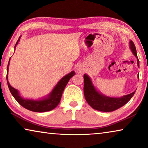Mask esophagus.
<instances>
[{"label":"esophagus","mask_w":148,"mask_h":148,"mask_svg":"<svg viewBox=\"0 0 148 148\" xmlns=\"http://www.w3.org/2000/svg\"><path fill=\"white\" fill-rule=\"evenodd\" d=\"M77 70H78V72L79 73H83L84 72V70L82 68H81V67H79L78 69H77Z\"/></svg>","instance_id":"obj_1"}]
</instances>
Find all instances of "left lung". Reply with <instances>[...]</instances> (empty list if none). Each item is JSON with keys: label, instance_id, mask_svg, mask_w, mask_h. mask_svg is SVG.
Here are the masks:
<instances>
[{"label": "left lung", "instance_id": "obj_1", "mask_svg": "<svg viewBox=\"0 0 148 148\" xmlns=\"http://www.w3.org/2000/svg\"><path fill=\"white\" fill-rule=\"evenodd\" d=\"M130 48L134 55L137 58L136 48L133 42L130 41ZM137 64L139 67V61L137 58ZM84 79V96L89 105L95 110L102 112H112L116 110L127 104L134 95L135 92L121 98H110L100 94L93 86L90 77L85 74Z\"/></svg>", "mask_w": 148, "mask_h": 148}]
</instances>
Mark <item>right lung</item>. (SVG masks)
<instances>
[{
	"instance_id": "right-lung-1",
	"label": "right lung",
	"mask_w": 148,
	"mask_h": 148,
	"mask_svg": "<svg viewBox=\"0 0 148 148\" xmlns=\"http://www.w3.org/2000/svg\"><path fill=\"white\" fill-rule=\"evenodd\" d=\"M19 41V40H17V43L15 44V46L17 45L18 42ZM10 61V60H9ZM9 64L7 66V84L9 89L11 92V94L13 95V96L15 98L16 100L17 101V102L19 103L20 105H21L24 108L27 109V110L33 111V112H47V111L52 110V109L56 108L58 106V104H59L60 99H61V96L63 92V90L64 88H65L66 84L69 82V81L73 76L75 74V73L74 71H71L69 74L66 75L63 78H62L60 80V82L58 83L57 85L55 86V88L53 89V90L52 91V92L50 93L48 98H44L43 100H26V99L22 98L21 96H19V92L18 91L13 88L11 85L9 84V82H8V66Z\"/></svg>"
}]
</instances>
